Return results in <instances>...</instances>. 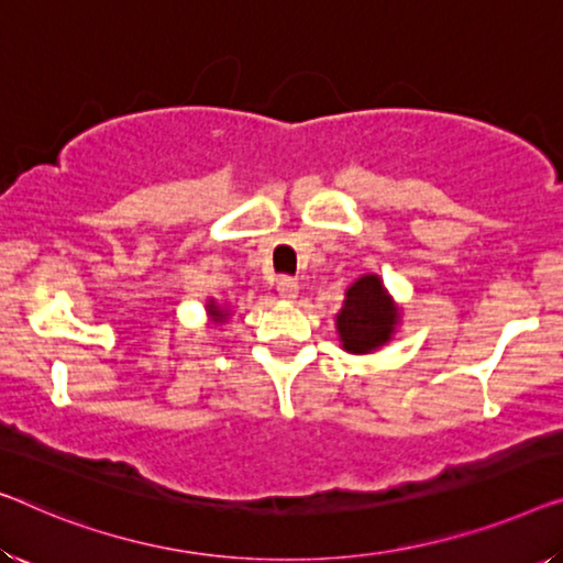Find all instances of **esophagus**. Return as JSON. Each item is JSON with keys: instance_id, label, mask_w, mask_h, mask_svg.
<instances>
[{"instance_id": "obj_1", "label": "esophagus", "mask_w": 563, "mask_h": 563, "mask_svg": "<svg viewBox=\"0 0 563 563\" xmlns=\"http://www.w3.org/2000/svg\"><path fill=\"white\" fill-rule=\"evenodd\" d=\"M275 290H278V296L283 300H296L298 298V283L292 278H280L278 285H275Z\"/></svg>"}]
</instances>
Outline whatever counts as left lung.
<instances>
[{
    "instance_id": "obj_1",
    "label": "left lung",
    "mask_w": 563,
    "mask_h": 563,
    "mask_svg": "<svg viewBox=\"0 0 563 563\" xmlns=\"http://www.w3.org/2000/svg\"><path fill=\"white\" fill-rule=\"evenodd\" d=\"M401 308L376 273H364L346 288V298L335 313V333L349 354H374L394 339Z\"/></svg>"
}]
</instances>
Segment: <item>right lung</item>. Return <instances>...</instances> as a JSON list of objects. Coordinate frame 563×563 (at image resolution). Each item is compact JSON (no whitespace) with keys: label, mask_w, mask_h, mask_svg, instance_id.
<instances>
[{"label":"right lung","mask_w":563,"mask_h":563,"mask_svg":"<svg viewBox=\"0 0 563 563\" xmlns=\"http://www.w3.org/2000/svg\"><path fill=\"white\" fill-rule=\"evenodd\" d=\"M207 318H209V323H212V325H222L230 318V308L220 306L214 298H209L207 300Z\"/></svg>","instance_id":"obj_1"}]
</instances>
